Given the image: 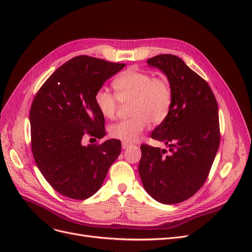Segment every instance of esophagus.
Here are the masks:
<instances>
[{
    "label": "esophagus",
    "instance_id": "esophagus-1",
    "mask_svg": "<svg viewBox=\"0 0 252 252\" xmlns=\"http://www.w3.org/2000/svg\"><path fill=\"white\" fill-rule=\"evenodd\" d=\"M130 146V144L129 143H126V142H123L122 143V147H123V149H126L127 147H129Z\"/></svg>",
    "mask_w": 252,
    "mask_h": 252
}]
</instances>
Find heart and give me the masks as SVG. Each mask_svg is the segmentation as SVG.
<instances>
[{
    "instance_id": "heart-1",
    "label": "heart",
    "mask_w": 252,
    "mask_h": 252,
    "mask_svg": "<svg viewBox=\"0 0 252 252\" xmlns=\"http://www.w3.org/2000/svg\"><path fill=\"white\" fill-rule=\"evenodd\" d=\"M115 94L100 89L95 94L98 110L106 118H114L121 101L129 103L131 117L113 124L109 127L112 138L131 143L138 140L150 124L159 125L165 121L173 105L174 93L166 74L128 69L113 81Z\"/></svg>"
}]
</instances>
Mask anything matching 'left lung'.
<instances>
[{
  "instance_id": "left-lung-1",
  "label": "left lung",
  "mask_w": 252,
  "mask_h": 252,
  "mask_svg": "<svg viewBox=\"0 0 252 252\" xmlns=\"http://www.w3.org/2000/svg\"><path fill=\"white\" fill-rule=\"evenodd\" d=\"M147 63L161 69L173 88L169 114L151 134L170 153L142 144L139 174L155 200L176 204L192 197L208 177L220 142L218 102L205 79L180 57L162 54Z\"/></svg>"
}]
</instances>
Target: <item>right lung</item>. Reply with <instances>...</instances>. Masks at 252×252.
<instances>
[{"instance_id":"1","label":"right lung","mask_w":252,"mask_h":252,"mask_svg":"<svg viewBox=\"0 0 252 252\" xmlns=\"http://www.w3.org/2000/svg\"><path fill=\"white\" fill-rule=\"evenodd\" d=\"M125 66L76 56L52 73L33 98L30 111L32 155L51 187L63 196L84 200L94 195L121 154L119 140L83 146L82 139L106 135L95 94Z\"/></svg>"}]
</instances>
